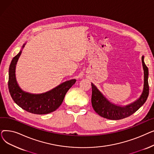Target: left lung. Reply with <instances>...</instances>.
<instances>
[{"instance_id":"obj_1","label":"left lung","mask_w":154,"mask_h":154,"mask_svg":"<svg viewBox=\"0 0 154 154\" xmlns=\"http://www.w3.org/2000/svg\"><path fill=\"white\" fill-rule=\"evenodd\" d=\"M142 62L144 70V87L140 97L136 102L125 107L117 106L110 102L101 92L97 87L92 83V105L94 110L103 117L110 120H120L132 115L147 100L149 93L148 82L149 70L143 62V56L142 57Z\"/></svg>"}]
</instances>
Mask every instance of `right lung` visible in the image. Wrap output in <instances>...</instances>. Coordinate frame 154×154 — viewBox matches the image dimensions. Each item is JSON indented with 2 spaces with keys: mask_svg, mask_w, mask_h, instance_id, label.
<instances>
[{
  "mask_svg": "<svg viewBox=\"0 0 154 154\" xmlns=\"http://www.w3.org/2000/svg\"><path fill=\"white\" fill-rule=\"evenodd\" d=\"M21 52L22 51L13 58L9 67L8 86L12 99L20 107L32 114L43 115L55 111L60 107L67 92L75 83L76 80L65 82L43 94H34L24 92L16 81L15 74L16 63Z\"/></svg>",
  "mask_w": 154,
  "mask_h": 154,
  "instance_id": "obj_1",
  "label": "right lung"
}]
</instances>
